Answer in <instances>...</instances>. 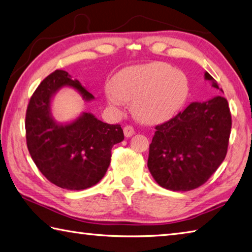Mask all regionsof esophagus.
Listing matches in <instances>:
<instances>
[{"instance_id": "obj_1", "label": "esophagus", "mask_w": 252, "mask_h": 252, "mask_svg": "<svg viewBox=\"0 0 252 252\" xmlns=\"http://www.w3.org/2000/svg\"><path fill=\"white\" fill-rule=\"evenodd\" d=\"M123 132H125L126 138H131V136L135 133L134 129H133V127H132L131 126H125V129H123Z\"/></svg>"}]
</instances>
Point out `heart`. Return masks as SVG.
Listing matches in <instances>:
<instances>
[{"label": "heart", "instance_id": "heart-1", "mask_svg": "<svg viewBox=\"0 0 252 252\" xmlns=\"http://www.w3.org/2000/svg\"><path fill=\"white\" fill-rule=\"evenodd\" d=\"M189 80L184 72L165 63H150L125 68L106 88L109 103L121 107L133 101L141 121L159 123L172 118L185 102Z\"/></svg>", "mask_w": 252, "mask_h": 252}]
</instances>
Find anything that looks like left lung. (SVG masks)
I'll return each mask as SVG.
<instances>
[{"mask_svg": "<svg viewBox=\"0 0 252 252\" xmlns=\"http://www.w3.org/2000/svg\"><path fill=\"white\" fill-rule=\"evenodd\" d=\"M205 79L222 91L205 72ZM231 131L227 100L216 95L191 102L171 120L155 126L148 167L159 186L174 191L197 189L226 158Z\"/></svg>", "mask_w": 252, "mask_h": 252, "instance_id": "1", "label": "left lung"}]
</instances>
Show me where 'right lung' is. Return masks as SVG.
Masks as SVG:
<instances>
[{"label": "right lung", "mask_w": 252, "mask_h": 252, "mask_svg": "<svg viewBox=\"0 0 252 252\" xmlns=\"http://www.w3.org/2000/svg\"><path fill=\"white\" fill-rule=\"evenodd\" d=\"M63 87L78 91L85 101L94 97L65 70H55L35 90L26 111V142L36 166L47 180L68 190L86 189L104 176L111 149L125 140L119 125H108L93 113L82 112L75 121L59 123L52 100Z\"/></svg>", "instance_id": "add662e5"}]
</instances>
